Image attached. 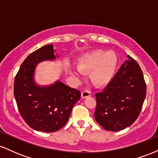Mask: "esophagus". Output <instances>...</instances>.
I'll list each match as a JSON object with an SVG mask.
<instances>
[{"label": "esophagus", "mask_w": 158, "mask_h": 158, "mask_svg": "<svg viewBox=\"0 0 158 158\" xmlns=\"http://www.w3.org/2000/svg\"><path fill=\"white\" fill-rule=\"evenodd\" d=\"M90 96V93L89 90H83L82 92H81V97L82 98H86V97H88Z\"/></svg>", "instance_id": "esophagus-1"}]
</instances>
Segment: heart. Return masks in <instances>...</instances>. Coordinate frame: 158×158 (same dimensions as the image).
<instances>
[{"instance_id":"obj_1","label":"heart","mask_w":158,"mask_h":158,"mask_svg":"<svg viewBox=\"0 0 158 158\" xmlns=\"http://www.w3.org/2000/svg\"><path fill=\"white\" fill-rule=\"evenodd\" d=\"M117 64V56L113 52L96 50L81 56L79 67L73 69V73L80 77L84 71H91L90 79L94 84L104 85L113 78Z\"/></svg>"}]
</instances>
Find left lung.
Returning <instances> with one entry per match:
<instances>
[{"label": "left lung", "instance_id": "left-lung-1", "mask_svg": "<svg viewBox=\"0 0 158 158\" xmlns=\"http://www.w3.org/2000/svg\"><path fill=\"white\" fill-rule=\"evenodd\" d=\"M146 95L142 70L128 56L111 81L95 94L96 121L107 131H118L130 126L139 117Z\"/></svg>", "mask_w": 158, "mask_h": 158}]
</instances>
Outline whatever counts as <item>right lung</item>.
<instances>
[{
	"label": "right lung",
	"instance_id": "add662e5",
	"mask_svg": "<svg viewBox=\"0 0 158 158\" xmlns=\"http://www.w3.org/2000/svg\"><path fill=\"white\" fill-rule=\"evenodd\" d=\"M52 44L30 53L15 77L14 96L18 109L30 128L39 131L53 132L66 125L80 91L61 81L49 87H39L33 81L36 64L55 59Z\"/></svg>",
	"mask_w": 158,
	"mask_h": 158
}]
</instances>
